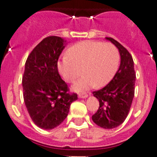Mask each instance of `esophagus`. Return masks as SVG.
Here are the masks:
<instances>
[{"mask_svg": "<svg viewBox=\"0 0 157 157\" xmlns=\"http://www.w3.org/2000/svg\"><path fill=\"white\" fill-rule=\"evenodd\" d=\"M78 97L80 98H88V94H80Z\"/></svg>", "mask_w": 157, "mask_h": 157, "instance_id": "34e87169", "label": "esophagus"}]
</instances>
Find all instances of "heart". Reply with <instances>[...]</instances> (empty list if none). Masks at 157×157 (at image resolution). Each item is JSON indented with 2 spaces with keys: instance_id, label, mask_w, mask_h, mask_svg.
<instances>
[{
  "instance_id": "1",
  "label": "heart",
  "mask_w": 157,
  "mask_h": 157,
  "mask_svg": "<svg viewBox=\"0 0 157 157\" xmlns=\"http://www.w3.org/2000/svg\"><path fill=\"white\" fill-rule=\"evenodd\" d=\"M119 52L111 43L84 40L72 45L57 63L62 78L71 83L81 73L84 75L72 86L76 92L91 87H103L109 83L119 67Z\"/></svg>"
}]
</instances>
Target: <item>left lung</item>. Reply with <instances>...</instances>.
<instances>
[{"label": "left lung", "instance_id": "8db88e82", "mask_svg": "<svg viewBox=\"0 0 157 157\" xmlns=\"http://www.w3.org/2000/svg\"><path fill=\"white\" fill-rule=\"evenodd\" d=\"M118 49L121 64L112 80L93 94L99 102V107L92 120L103 129H114L124 121L134 96L136 75L134 61L129 51L113 38L105 37Z\"/></svg>", "mask_w": 157, "mask_h": 157}]
</instances>
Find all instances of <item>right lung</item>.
Returning a JSON list of instances; mask_svg holds the SVG:
<instances>
[{
	"instance_id": "add662e5",
	"label": "right lung",
	"mask_w": 157,
	"mask_h": 157,
	"mask_svg": "<svg viewBox=\"0 0 157 157\" xmlns=\"http://www.w3.org/2000/svg\"><path fill=\"white\" fill-rule=\"evenodd\" d=\"M67 44L63 38L51 36L43 39L28 57L23 85V99L31 118L38 127L52 129L68 114L70 105L77 99L68 94L60 77L57 63Z\"/></svg>"
}]
</instances>
